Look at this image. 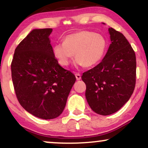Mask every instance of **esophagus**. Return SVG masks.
Here are the masks:
<instances>
[{
    "instance_id": "esophagus-1",
    "label": "esophagus",
    "mask_w": 148,
    "mask_h": 148,
    "mask_svg": "<svg viewBox=\"0 0 148 148\" xmlns=\"http://www.w3.org/2000/svg\"><path fill=\"white\" fill-rule=\"evenodd\" d=\"M75 77L77 80H80L82 79V77H81V75L79 73H75Z\"/></svg>"
}]
</instances>
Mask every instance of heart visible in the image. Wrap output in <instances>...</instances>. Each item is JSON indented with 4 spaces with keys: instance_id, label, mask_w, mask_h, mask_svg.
Here are the masks:
<instances>
[{
    "instance_id": "obj_1",
    "label": "heart",
    "mask_w": 148,
    "mask_h": 148,
    "mask_svg": "<svg viewBox=\"0 0 148 148\" xmlns=\"http://www.w3.org/2000/svg\"><path fill=\"white\" fill-rule=\"evenodd\" d=\"M108 42L102 34L82 30L69 34L53 46V54L62 66H68L75 55L76 66L91 67L104 57Z\"/></svg>"
}]
</instances>
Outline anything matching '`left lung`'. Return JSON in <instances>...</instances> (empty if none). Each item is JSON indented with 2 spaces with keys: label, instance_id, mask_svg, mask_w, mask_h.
Instances as JSON below:
<instances>
[{
  "label": "left lung",
  "instance_id": "obj_1",
  "mask_svg": "<svg viewBox=\"0 0 148 148\" xmlns=\"http://www.w3.org/2000/svg\"><path fill=\"white\" fill-rule=\"evenodd\" d=\"M108 32L111 44L106 55L82 77L86 85L89 106L103 116L113 114L124 106L134 91L136 81L134 50L123 34L112 27Z\"/></svg>",
  "mask_w": 148,
  "mask_h": 148
}]
</instances>
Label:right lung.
I'll use <instances>...</instances> for the list:
<instances>
[{"label": "right lung", "mask_w": 148, "mask_h": 148, "mask_svg": "<svg viewBox=\"0 0 148 148\" xmlns=\"http://www.w3.org/2000/svg\"><path fill=\"white\" fill-rule=\"evenodd\" d=\"M34 29L20 42L11 63L12 80L21 106L38 118L53 119L63 111L75 76L58 64L49 36Z\"/></svg>", "instance_id": "add662e5"}]
</instances>
